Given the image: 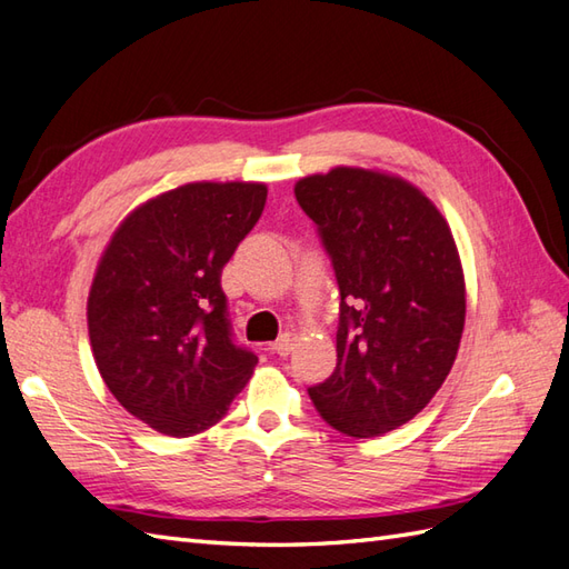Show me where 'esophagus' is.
I'll use <instances>...</instances> for the list:
<instances>
[{"instance_id": "1", "label": "esophagus", "mask_w": 569, "mask_h": 569, "mask_svg": "<svg viewBox=\"0 0 569 569\" xmlns=\"http://www.w3.org/2000/svg\"><path fill=\"white\" fill-rule=\"evenodd\" d=\"M296 341H298V337H296L293 332H286V335H281L279 339L273 341V345H271V351H273V353H279V356H288L290 351L296 349Z\"/></svg>"}]
</instances>
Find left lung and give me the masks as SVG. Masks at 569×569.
Segmentation results:
<instances>
[{
	"label": "left lung",
	"mask_w": 569,
	"mask_h": 569,
	"mask_svg": "<svg viewBox=\"0 0 569 569\" xmlns=\"http://www.w3.org/2000/svg\"><path fill=\"white\" fill-rule=\"evenodd\" d=\"M339 283L337 368L310 398L353 439L425 409L451 373L466 327V276L453 232L412 181L339 164L296 181Z\"/></svg>",
	"instance_id": "obj_1"
}]
</instances>
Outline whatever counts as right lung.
Segmentation results:
<instances>
[{"label":"right lung","instance_id":"obj_1","mask_svg":"<svg viewBox=\"0 0 569 569\" xmlns=\"http://www.w3.org/2000/svg\"><path fill=\"white\" fill-rule=\"evenodd\" d=\"M267 191L183 183L136 206L103 247L87 298L91 353L113 398L154 431L213 427L254 373L257 356L230 339L220 273Z\"/></svg>","mask_w":569,"mask_h":569}]
</instances>
